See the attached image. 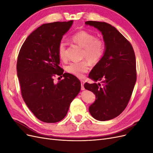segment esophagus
<instances>
[{
    "mask_svg": "<svg viewBox=\"0 0 153 153\" xmlns=\"http://www.w3.org/2000/svg\"><path fill=\"white\" fill-rule=\"evenodd\" d=\"M84 84V80H81V89H82V91L85 89Z\"/></svg>",
    "mask_w": 153,
    "mask_h": 153,
    "instance_id": "34e87169",
    "label": "esophagus"
}]
</instances>
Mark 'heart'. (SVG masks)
Wrapping results in <instances>:
<instances>
[{
	"label": "heart",
	"mask_w": 153,
	"mask_h": 153,
	"mask_svg": "<svg viewBox=\"0 0 153 153\" xmlns=\"http://www.w3.org/2000/svg\"><path fill=\"white\" fill-rule=\"evenodd\" d=\"M73 43L79 45L84 49L83 59H85L91 64H96L102 59L105 53V43L102 39L86 30H80L71 37ZM58 53L61 59L66 57V45L61 41L59 45ZM89 68V62L84 61L79 62H72L66 67V71L78 78H82L84 73Z\"/></svg>",
	"instance_id": "heart-1"
}]
</instances>
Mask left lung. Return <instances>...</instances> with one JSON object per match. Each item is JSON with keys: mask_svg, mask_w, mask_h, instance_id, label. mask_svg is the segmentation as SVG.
Segmentation results:
<instances>
[{"mask_svg": "<svg viewBox=\"0 0 153 153\" xmlns=\"http://www.w3.org/2000/svg\"><path fill=\"white\" fill-rule=\"evenodd\" d=\"M85 24L101 32L105 45L102 59L89 75L94 81H101L102 85L84 84L96 96L89 110L96 120L108 121L121 114L131 98L137 80L135 55L131 43L110 24L96 21Z\"/></svg>", "mask_w": 153, "mask_h": 153, "instance_id": "8db88e82", "label": "left lung"}]
</instances>
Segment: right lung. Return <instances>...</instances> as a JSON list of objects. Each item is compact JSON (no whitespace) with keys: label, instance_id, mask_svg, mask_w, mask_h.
Segmentation results:
<instances>
[{"label":"right lung","instance_id":"1","mask_svg":"<svg viewBox=\"0 0 153 153\" xmlns=\"http://www.w3.org/2000/svg\"><path fill=\"white\" fill-rule=\"evenodd\" d=\"M73 23L70 20L41 25L27 37L18 56L17 76L22 98L35 116L45 123L63 119L81 89L80 80L71 74H63L59 66V45ZM55 75L65 78L55 84Z\"/></svg>","mask_w":153,"mask_h":153}]
</instances>
